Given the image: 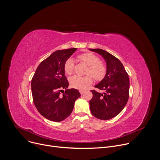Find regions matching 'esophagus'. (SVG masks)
I'll return each instance as SVG.
<instances>
[{"mask_svg": "<svg viewBox=\"0 0 160 160\" xmlns=\"http://www.w3.org/2000/svg\"><path fill=\"white\" fill-rule=\"evenodd\" d=\"M85 92V90H80V93L82 95L83 93Z\"/></svg>", "mask_w": 160, "mask_h": 160, "instance_id": "34e87169", "label": "esophagus"}]
</instances>
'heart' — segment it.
<instances>
[{
    "label": "heart",
    "mask_w": 160,
    "mask_h": 160,
    "mask_svg": "<svg viewBox=\"0 0 160 160\" xmlns=\"http://www.w3.org/2000/svg\"><path fill=\"white\" fill-rule=\"evenodd\" d=\"M78 59L88 66L85 76H73L70 78V83L73 88L84 89L92 82V77L100 81L104 78L107 72L106 64L100 61L99 57L92 52H85L78 55ZM74 61L73 59H68L64 64V71L67 75H72L73 72Z\"/></svg>",
    "instance_id": "1"
}]
</instances>
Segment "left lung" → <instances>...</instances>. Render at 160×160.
<instances>
[{
	"instance_id": "8db88e82",
	"label": "left lung",
	"mask_w": 160,
	"mask_h": 160,
	"mask_svg": "<svg viewBox=\"0 0 160 160\" xmlns=\"http://www.w3.org/2000/svg\"><path fill=\"white\" fill-rule=\"evenodd\" d=\"M101 54L106 61L107 72L104 78L95 87L104 92L91 90L93 96L90 101L92 115L100 120H109L123 110L129 98L130 80L121 61L101 49H90Z\"/></svg>"
}]
</instances>
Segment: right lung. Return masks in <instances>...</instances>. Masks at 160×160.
<instances>
[{"mask_svg": "<svg viewBox=\"0 0 160 160\" xmlns=\"http://www.w3.org/2000/svg\"><path fill=\"white\" fill-rule=\"evenodd\" d=\"M76 50L72 48L53 52L40 62L32 79L33 103L40 115L49 120L61 122L69 117L80 96L77 89L67 88L69 83L64 71L65 61ZM63 89L65 90L61 95Z\"/></svg>", "mask_w": 160, "mask_h": 160, "instance_id": "add662e5", "label": "right lung"}]
</instances>
